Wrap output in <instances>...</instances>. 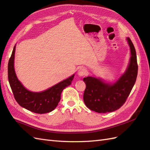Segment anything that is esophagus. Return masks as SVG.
<instances>
[{
    "instance_id": "34e87169",
    "label": "esophagus",
    "mask_w": 150,
    "mask_h": 150,
    "mask_svg": "<svg viewBox=\"0 0 150 150\" xmlns=\"http://www.w3.org/2000/svg\"><path fill=\"white\" fill-rule=\"evenodd\" d=\"M86 74V70L84 69V68H80V69L78 70V74L79 76L82 77L84 76Z\"/></svg>"
}]
</instances>
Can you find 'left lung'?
I'll use <instances>...</instances> for the list:
<instances>
[{
    "label": "left lung",
    "mask_w": 150,
    "mask_h": 150,
    "mask_svg": "<svg viewBox=\"0 0 150 150\" xmlns=\"http://www.w3.org/2000/svg\"><path fill=\"white\" fill-rule=\"evenodd\" d=\"M131 51L128 68L114 84H109L94 77L83 79L86 89L83 100L89 110L99 113L110 112L120 109L126 102L136 82L138 64L136 50L130 38H127Z\"/></svg>",
    "instance_id": "obj_1"
}]
</instances>
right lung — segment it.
Listing matches in <instances>:
<instances>
[{
	"instance_id": "right-lung-1",
	"label": "right lung",
	"mask_w": 150,
	"mask_h": 150,
	"mask_svg": "<svg viewBox=\"0 0 150 150\" xmlns=\"http://www.w3.org/2000/svg\"><path fill=\"white\" fill-rule=\"evenodd\" d=\"M15 51L16 46L8 63V79L16 101L21 106L35 113L51 112L60 101L63 89L71 84L74 74L42 92H31L25 88L17 78L13 65Z\"/></svg>"
}]
</instances>
